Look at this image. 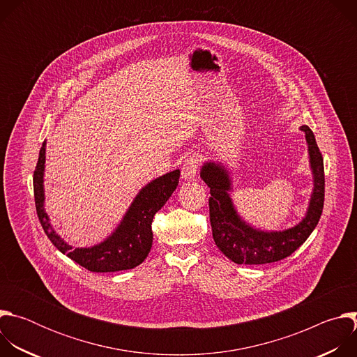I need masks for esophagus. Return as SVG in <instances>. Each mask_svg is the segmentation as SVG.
<instances>
[{
	"label": "esophagus",
	"instance_id": "obj_1",
	"mask_svg": "<svg viewBox=\"0 0 357 357\" xmlns=\"http://www.w3.org/2000/svg\"><path fill=\"white\" fill-rule=\"evenodd\" d=\"M197 168H199V160L196 157H190L185 161V164L182 165V179L185 181H192L196 174H197Z\"/></svg>",
	"mask_w": 357,
	"mask_h": 357
}]
</instances>
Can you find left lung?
Returning a JSON list of instances; mask_svg holds the SVG:
<instances>
[{
  "label": "left lung",
  "mask_w": 357,
  "mask_h": 357,
  "mask_svg": "<svg viewBox=\"0 0 357 357\" xmlns=\"http://www.w3.org/2000/svg\"><path fill=\"white\" fill-rule=\"evenodd\" d=\"M308 144L310 167L314 189L307 213L294 227L267 231L248 225L236 211L230 192L233 183L230 171L219 161H208L202 165L200 178L211 188L209 213L213 240L225 256L236 264H267L280 261L305 243L317 227L325 200L324 158L315 135L308 126H302Z\"/></svg>",
  "instance_id": "left-lung-1"
}]
</instances>
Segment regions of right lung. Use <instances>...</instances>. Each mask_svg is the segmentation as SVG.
Here are the masks:
<instances>
[{"label":"right lung","mask_w":357,"mask_h":357,"mask_svg":"<svg viewBox=\"0 0 357 357\" xmlns=\"http://www.w3.org/2000/svg\"><path fill=\"white\" fill-rule=\"evenodd\" d=\"M45 154L46 141L42 144L33 172V195L36 213L47 238L61 252L93 273H114L139 266L152 247V219L176 189L179 169L146 183L137 193L124 218L107 238L91 247H73L55 231L45 211Z\"/></svg>","instance_id":"right-lung-1"}]
</instances>
